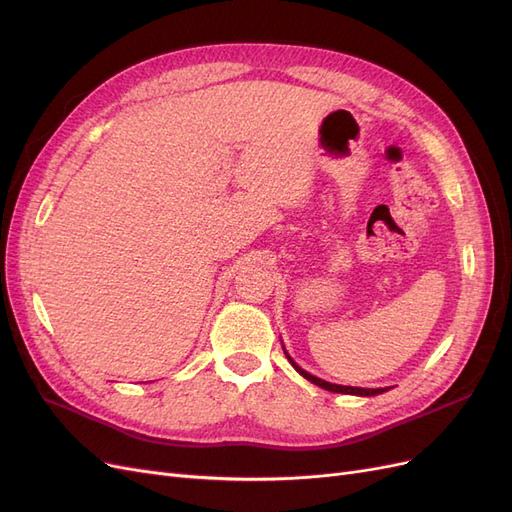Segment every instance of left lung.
Instances as JSON below:
<instances>
[{
	"label": "left lung",
	"mask_w": 512,
	"mask_h": 512,
	"mask_svg": "<svg viewBox=\"0 0 512 512\" xmlns=\"http://www.w3.org/2000/svg\"><path fill=\"white\" fill-rule=\"evenodd\" d=\"M286 359L290 361V365L299 371V374L305 378V380H309L312 384H316V386H320V389H324V391H331V393H346V395H361V397H374V395H380V393H384L386 389H359V386H342V384H331V382H327V380H320V378H316V376H312V374H307L305 369H301L297 363H294L292 359H290V354L286 352Z\"/></svg>",
	"instance_id": "1"
}]
</instances>
